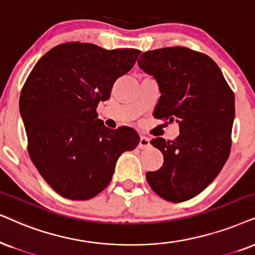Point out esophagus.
I'll use <instances>...</instances> for the list:
<instances>
[{
  "label": "esophagus",
  "mask_w": 255,
  "mask_h": 255,
  "mask_svg": "<svg viewBox=\"0 0 255 255\" xmlns=\"http://www.w3.org/2000/svg\"><path fill=\"white\" fill-rule=\"evenodd\" d=\"M150 146V141L147 136H140V142H138V148L141 149H144V148H148Z\"/></svg>",
  "instance_id": "obj_1"
}]
</instances>
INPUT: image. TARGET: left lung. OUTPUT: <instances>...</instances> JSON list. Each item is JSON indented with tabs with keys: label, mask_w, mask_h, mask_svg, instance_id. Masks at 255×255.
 <instances>
[{
	"label": "left lung",
	"mask_w": 255,
	"mask_h": 255,
	"mask_svg": "<svg viewBox=\"0 0 255 255\" xmlns=\"http://www.w3.org/2000/svg\"><path fill=\"white\" fill-rule=\"evenodd\" d=\"M137 63L159 83L154 118L180 127L175 140L150 141L163 154V165L146 179L162 199L186 201L217 178L230 156L234 93L211 57L186 47L146 51Z\"/></svg>",
	"instance_id": "8db88e82"
}]
</instances>
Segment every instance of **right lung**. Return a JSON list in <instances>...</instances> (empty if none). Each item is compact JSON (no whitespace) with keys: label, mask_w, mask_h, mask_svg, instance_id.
I'll list each match as a JSON object with an SVG mask.
<instances>
[{"label":"right lung","mask_w":255,"mask_h":255,"mask_svg":"<svg viewBox=\"0 0 255 255\" xmlns=\"http://www.w3.org/2000/svg\"><path fill=\"white\" fill-rule=\"evenodd\" d=\"M140 53L67 42L44 54L29 74L20 96L29 156L63 198L98 195L111 182L119 156L140 142L133 128L111 129L96 113Z\"/></svg>","instance_id":"right-lung-1"}]
</instances>
